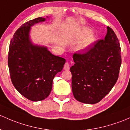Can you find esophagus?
<instances>
[{"instance_id":"1","label":"esophagus","mask_w":130,"mask_h":130,"mask_svg":"<svg viewBox=\"0 0 130 130\" xmlns=\"http://www.w3.org/2000/svg\"><path fill=\"white\" fill-rule=\"evenodd\" d=\"M63 69L65 70H69L70 69V65L69 63L68 62H66L65 63V65H64V67H63Z\"/></svg>"}]
</instances>
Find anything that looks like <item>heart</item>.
Masks as SVG:
<instances>
[{
	"mask_svg": "<svg viewBox=\"0 0 130 130\" xmlns=\"http://www.w3.org/2000/svg\"><path fill=\"white\" fill-rule=\"evenodd\" d=\"M90 32V28L88 27H85L83 28L82 32V36L84 37L85 35H86L87 34H88V33ZM95 41V34L93 32H90L88 35H87L86 36V37L85 38L84 40H83V42H82L80 44V45L78 46V49L80 50H84L85 49H87V48H88L90 45L93 44L94 43V42Z\"/></svg>",
	"mask_w": 130,
	"mask_h": 130,
	"instance_id": "b5f03b06",
	"label": "heart"
}]
</instances>
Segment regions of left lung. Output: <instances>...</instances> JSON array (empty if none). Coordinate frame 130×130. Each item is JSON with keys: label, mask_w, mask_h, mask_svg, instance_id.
I'll return each instance as SVG.
<instances>
[{"label": "left lung", "mask_w": 130, "mask_h": 130, "mask_svg": "<svg viewBox=\"0 0 130 130\" xmlns=\"http://www.w3.org/2000/svg\"><path fill=\"white\" fill-rule=\"evenodd\" d=\"M70 67L72 88L76 100L83 103H98L110 91L118 78L121 63L119 41L107 27L103 40H100L83 54H74Z\"/></svg>", "instance_id": "obj_1"}]
</instances>
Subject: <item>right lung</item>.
I'll return each instance as SVG.
<instances>
[{
  "label": "right lung",
  "instance_id": "right-lung-1",
  "mask_svg": "<svg viewBox=\"0 0 130 130\" xmlns=\"http://www.w3.org/2000/svg\"><path fill=\"white\" fill-rule=\"evenodd\" d=\"M47 19L48 17H39L23 24L9 46L8 65L12 82L22 95L33 102L48 96L54 78L62 70L66 61L53 55L46 46L35 44L31 40V27Z\"/></svg>",
  "mask_w": 130,
  "mask_h": 130
}]
</instances>
